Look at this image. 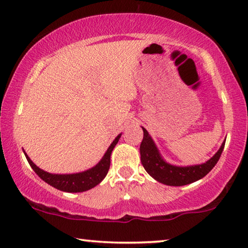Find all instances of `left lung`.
Wrapping results in <instances>:
<instances>
[{
  "label": "left lung",
  "instance_id": "1",
  "mask_svg": "<svg viewBox=\"0 0 248 248\" xmlns=\"http://www.w3.org/2000/svg\"><path fill=\"white\" fill-rule=\"evenodd\" d=\"M143 129V140L140 145L141 162L144 170L157 182L169 186H184L204 177L219 161L225 141L219 151L203 164L192 166H175L162 158L149 132Z\"/></svg>",
  "mask_w": 248,
  "mask_h": 248
}]
</instances>
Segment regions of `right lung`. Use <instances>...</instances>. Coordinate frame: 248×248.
<instances>
[{"label": "right lung", "mask_w": 248, "mask_h": 248, "mask_svg": "<svg viewBox=\"0 0 248 248\" xmlns=\"http://www.w3.org/2000/svg\"><path fill=\"white\" fill-rule=\"evenodd\" d=\"M120 137L121 133L112 141V143L109 146L106 153H105L103 158L100 159L97 165L85 171H82V173L77 174L59 175L47 173V171L40 170L38 166L33 164L31 159L28 157V155L25 152L24 153L29 163V165L31 166V169L33 170H35V173L38 175L41 179L45 180L46 183L49 184L50 186L66 192H82L94 188L96 185H98L105 177H106L109 167H110L111 152L116 144L118 143Z\"/></svg>", "instance_id": "obj_1"}]
</instances>
